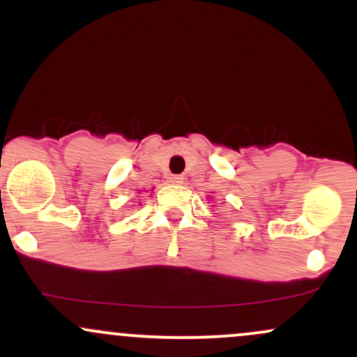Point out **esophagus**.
I'll list each match as a JSON object with an SVG mask.
<instances>
[{
  "mask_svg": "<svg viewBox=\"0 0 357 357\" xmlns=\"http://www.w3.org/2000/svg\"><path fill=\"white\" fill-rule=\"evenodd\" d=\"M183 181H184V178L179 174H171L169 178H167V183H171V184H181Z\"/></svg>",
  "mask_w": 357,
  "mask_h": 357,
  "instance_id": "1",
  "label": "esophagus"
}]
</instances>
